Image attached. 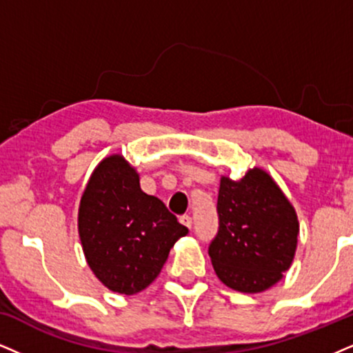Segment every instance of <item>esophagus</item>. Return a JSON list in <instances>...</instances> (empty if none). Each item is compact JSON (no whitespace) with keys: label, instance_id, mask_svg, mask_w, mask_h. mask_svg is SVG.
<instances>
[{"label":"esophagus","instance_id":"obj_1","mask_svg":"<svg viewBox=\"0 0 353 353\" xmlns=\"http://www.w3.org/2000/svg\"><path fill=\"white\" fill-rule=\"evenodd\" d=\"M180 223L183 224V225H186V228H188V229H191V225H193V219H191L190 214H183V216L180 217Z\"/></svg>","mask_w":353,"mask_h":353}]
</instances>
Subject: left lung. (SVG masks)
Returning <instances> with one entry per match:
<instances>
[{
	"label": "left lung",
	"instance_id": "left-lung-1",
	"mask_svg": "<svg viewBox=\"0 0 353 353\" xmlns=\"http://www.w3.org/2000/svg\"><path fill=\"white\" fill-rule=\"evenodd\" d=\"M219 230L210 256L219 280L242 293H260L283 278L298 243V216L288 198L262 168L241 180L221 178Z\"/></svg>",
	"mask_w": 353,
	"mask_h": 353
}]
</instances>
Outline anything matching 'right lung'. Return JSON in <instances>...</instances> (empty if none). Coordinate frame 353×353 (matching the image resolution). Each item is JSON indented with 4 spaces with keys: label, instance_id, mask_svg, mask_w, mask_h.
Masks as SVG:
<instances>
[{
    "label": "right lung",
    "instance_id": "right-lung-1",
    "mask_svg": "<svg viewBox=\"0 0 353 353\" xmlns=\"http://www.w3.org/2000/svg\"><path fill=\"white\" fill-rule=\"evenodd\" d=\"M78 234L98 280L114 293L136 294L159 276L170 249L188 229L159 198L143 193L136 168L116 154L91 173Z\"/></svg>",
    "mask_w": 353,
    "mask_h": 353
}]
</instances>
